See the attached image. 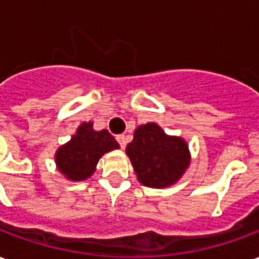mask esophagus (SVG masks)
<instances>
[{"label": "esophagus", "mask_w": 259, "mask_h": 259, "mask_svg": "<svg viewBox=\"0 0 259 259\" xmlns=\"http://www.w3.org/2000/svg\"><path fill=\"white\" fill-rule=\"evenodd\" d=\"M116 140H118V143H119L120 148L124 149V147H126V144H127V137L124 135H119L116 136Z\"/></svg>", "instance_id": "obj_1"}]
</instances>
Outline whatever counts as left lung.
I'll return each instance as SVG.
<instances>
[{
	"mask_svg": "<svg viewBox=\"0 0 259 259\" xmlns=\"http://www.w3.org/2000/svg\"><path fill=\"white\" fill-rule=\"evenodd\" d=\"M137 178L154 188L168 187L189 166L188 145L180 137H168L156 123L139 126L126 147Z\"/></svg>",
	"mask_w": 259,
	"mask_h": 259,
	"instance_id": "left-lung-1",
	"label": "left lung"
}]
</instances>
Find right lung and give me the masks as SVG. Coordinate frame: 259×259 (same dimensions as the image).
<instances>
[{
    "label": "right lung",
    "instance_id": "right-lung-1",
    "mask_svg": "<svg viewBox=\"0 0 259 259\" xmlns=\"http://www.w3.org/2000/svg\"><path fill=\"white\" fill-rule=\"evenodd\" d=\"M119 148L108 130L95 132L92 122L82 123L70 143L57 149L56 163L68 180L82 181L91 177L99 159L108 151Z\"/></svg>",
    "mask_w": 259,
    "mask_h": 259
}]
</instances>
